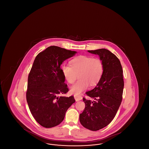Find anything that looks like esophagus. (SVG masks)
<instances>
[{"label":"esophagus","mask_w":149,"mask_h":149,"mask_svg":"<svg viewBox=\"0 0 149 149\" xmlns=\"http://www.w3.org/2000/svg\"><path fill=\"white\" fill-rule=\"evenodd\" d=\"M74 97V98H75L76 101H79V100H81L82 99V97L81 95H75Z\"/></svg>","instance_id":"34e87169"}]
</instances>
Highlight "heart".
I'll list each match as a JSON object with an SVG mask.
<instances>
[{"instance_id":"obj_1","label":"heart","mask_w":149,"mask_h":149,"mask_svg":"<svg viewBox=\"0 0 149 149\" xmlns=\"http://www.w3.org/2000/svg\"><path fill=\"white\" fill-rule=\"evenodd\" d=\"M70 66L64 64L61 70L66 81L72 84L76 80L77 75L79 80L70 89V92L79 95L86 90L90 84L96 85L100 80L103 72V65L98 58L88 56H79L70 61Z\"/></svg>"}]
</instances>
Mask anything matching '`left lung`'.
<instances>
[{"label": "left lung", "mask_w": 149, "mask_h": 149, "mask_svg": "<svg viewBox=\"0 0 149 149\" xmlns=\"http://www.w3.org/2000/svg\"><path fill=\"white\" fill-rule=\"evenodd\" d=\"M98 55L103 65L99 82L92 91L85 93L94 99L83 98L84 110L80 114V123L91 131L105 127L113 120L120 106L124 87L123 70L119 59L109 50H88Z\"/></svg>", "instance_id": "obj_1"}]
</instances>
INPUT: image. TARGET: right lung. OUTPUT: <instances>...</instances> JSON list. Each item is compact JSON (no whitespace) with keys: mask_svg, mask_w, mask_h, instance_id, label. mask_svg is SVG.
<instances>
[{"mask_svg":"<svg viewBox=\"0 0 149 149\" xmlns=\"http://www.w3.org/2000/svg\"><path fill=\"white\" fill-rule=\"evenodd\" d=\"M77 51L51 46L39 53L29 74L26 99L36 120L51 128L64 120L68 109L75 103L73 96H58L69 91L60 66Z\"/></svg>","mask_w":149,"mask_h":149,"instance_id":"obj_1","label":"right lung"}]
</instances>
